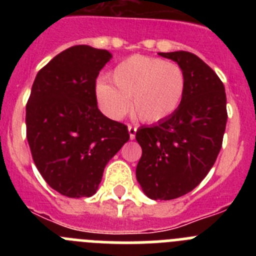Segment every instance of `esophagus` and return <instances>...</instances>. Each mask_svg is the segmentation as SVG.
Here are the masks:
<instances>
[{
  "instance_id": "esophagus-1",
  "label": "esophagus",
  "mask_w": 256,
  "mask_h": 256,
  "mask_svg": "<svg viewBox=\"0 0 256 256\" xmlns=\"http://www.w3.org/2000/svg\"><path fill=\"white\" fill-rule=\"evenodd\" d=\"M128 132H130V140H134L136 132H137V128H136V126H128Z\"/></svg>"
}]
</instances>
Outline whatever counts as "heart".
I'll return each instance as SVG.
<instances>
[{"label":"heart","mask_w":256,"mask_h":256,"mask_svg":"<svg viewBox=\"0 0 256 256\" xmlns=\"http://www.w3.org/2000/svg\"><path fill=\"white\" fill-rule=\"evenodd\" d=\"M115 84L101 80L96 94L102 112L112 119L130 108L144 122L158 123L177 112L186 91V76L180 65L162 58L136 55L126 58L112 73Z\"/></svg>","instance_id":"obj_1"}]
</instances>
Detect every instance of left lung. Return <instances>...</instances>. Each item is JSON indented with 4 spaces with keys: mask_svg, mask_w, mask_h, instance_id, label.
<instances>
[{
    "mask_svg": "<svg viewBox=\"0 0 256 256\" xmlns=\"http://www.w3.org/2000/svg\"><path fill=\"white\" fill-rule=\"evenodd\" d=\"M159 55L182 68L186 91L172 116L136 132L142 148L136 176L148 198L172 200L195 188L216 162L227 124V98L223 82L200 58L187 51Z\"/></svg>",
    "mask_w": 256,
    "mask_h": 256,
    "instance_id": "obj_1",
    "label": "left lung"
}]
</instances>
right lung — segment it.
Returning a JSON list of instances; mask_svg holds the SVG:
<instances>
[{
    "label": "right lung",
    "mask_w": 256,
    "mask_h": 256,
    "mask_svg": "<svg viewBox=\"0 0 256 256\" xmlns=\"http://www.w3.org/2000/svg\"><path fill=\"white\" fill-rule=\"evenodd\" d=\"M112 58L78 44L38 72L26 102V138L44 180L68 198L97 191L106 164L130 140L128 126L98 110L96 78Z\"/></svg>",
    "instance_id": "obj_1"
}]
</instances>
